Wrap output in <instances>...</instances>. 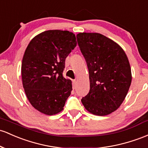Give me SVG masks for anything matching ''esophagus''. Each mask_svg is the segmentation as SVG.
<instances>
[{"instance_id":"34e87169","label":"esophagus","mask_w":148,"mask_h":148,"mask_svg":"<svg viewBox=\"0 0 148 148\" xmlns=\"http://www.w3.org/2000/svg\"><path fill=\"white\" fill-rule=\"evenodd\" d=\"M72 84H73V88H75L76 85H77V81L73 80L72 81Z\"/></svg>"}]
</instances>
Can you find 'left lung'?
<instances>
[{
	"instance_id": "left-lung-1",
	"label": "left lung",
	"mask_w": 148,
	"mask_h": 148,
	"mask_svg": "<svg viewBox=\"0 0 148 148\" xmlns=\"http://www.w3.org/2000/svg\"><path fill=\"white\" fill-rule=\"evenodd\" d=\"M77 38L90 80V90L82 103L92 114H110L119 108L131 86L127 56L119 45L100 34L79 33Z\"/></svg>"
}]
</instances>
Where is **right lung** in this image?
I'll list each match as a JSON object with an SVG mask.
<instances>
[{
	"label": "right lung",
	"instance_id": "obj_1",
	"mask_svg": "<svg viewBox=\"0 0 148 148\" xmlns=\"http://www.w3.org/2000/svg\"><path fill=\"white\" fill-rule=\"evenodd\" d=\"M76 46L72 32L48 30L36 36L26 48L22 84L29 103L40 112L53 115L63 110L72 86L62 72L66 58Z\"/></svg>",
	"mask_w": 148,
	"mask_h": 148
}]
</instances>
